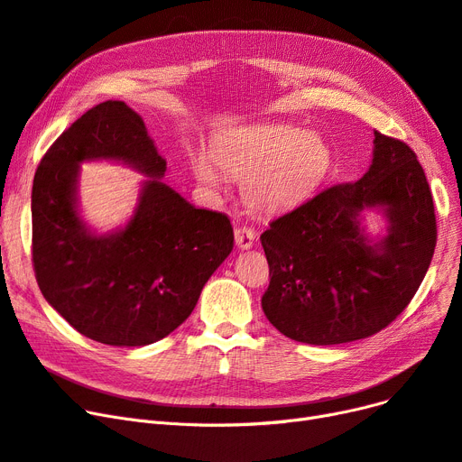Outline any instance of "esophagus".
I'll use <instances>...</instances> for the list:
<instances>
[{"instance_id":"esophagus-1","label":"esophagus","mask_w":462,"mask_h":462,"mask_svg":"<svg viewBox=\"0 0 462 462\" xmlns=\"http://www.w3.org/2000/svg\"><path fill=\"white\" fill-rule=\"evenodd\" d=\"M254 238H256V231L248 226H238L235 227V243L241 250H248L254 245Z\"/></svg>"}]
</instances>
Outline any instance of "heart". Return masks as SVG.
<instances>
[{
    "label": "heart",
    "mask_w": 462,
    "mask_h": 462,
    "mask_svg": "<svg viewBox=\"0 0 462 462\" xmlns=\"http://www.w3.org/2000/svg\"><path fill=\"white\" fill-rule=\"evenodd\" d=\"M216 162L233 178H243V195L256 210L279 212L311 197L332 170L328 141L292 125H260L216 149ZM197 178L217 185L210 158H199Z\"/></svg>",
    "instance_id": "1"
}]
</instances>
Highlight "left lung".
<instances>
[{"label": "left lung", "mask_w": 462, "mask_h": 462, "mask_svg": "<svg viewBox=\"0 0 462 462\" xmlns=\"http://www.w3.org/2000/svg\"><path fill=\"white\" fill-rule=\"evenodd\" d=\"M365 208H383L391 221L374 245L358 227ZM436 238L434 199L415 151L374 130L373 164L359 181L323 189L262 233L272 277L263 313L304 344L373 337L417 294Z\"/></svg>", "instance_id": "8db88e82"}]
</instances>
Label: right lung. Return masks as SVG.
I'll list each match as a JSON object with an SVG mask.
<instances>
[{
	"mask_svg": "<svg viewBox=\"0 0 462 462\" xmlns=\"http://www.w3.org/2000/svg\"><path fill=\"white\" fill-rule=\"evenodd\" d=\"M110 157L152 176L122 232L91 236L75 212L77 164ZM166 161L124 101L89 108L47 149L32 185V263L43 298L84 337L147 346L176 330L233 250L226 214L161 181Z\"/></svg>",
	"mask_w": 462,
	"mask_h": 462,
	"instance_id": "1",
	"label": "right lung"
}]
</instances>
